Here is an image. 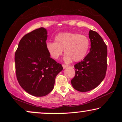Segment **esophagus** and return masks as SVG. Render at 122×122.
<instances>
[{"mask_svg": "<svg viewBox=\"0 0 122 122\" xmlns=\"http://www.w3.org/2000/svg\"><path fill=\"white\" fill-rule=\"evenodd\" d=\"M62 67L64 69H65V68H66V67H68V66H67L66 65H65V64H62Z\"/></svg>", "mask_w": 122, "mask_h": 122, "instance_id": "34e87169", "label": "esophagus"}]
</instances>
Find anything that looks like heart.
I'll return each mask as SVG.
<instances>
[{
	"label": "heart",
	"instance_id": "heart-1",
	"mask_svg": "<svg viewBox=\"0 0 122 122\" xmlns=\"http://www.w3.org/2000/svg\"><path fill=\"white\" fill-rule=\"evenodd\" d=\"M56 42H48L46 45L49 55L53 59L57 60L64 50L65 56L64 60L66 62H79L87 55L90 41L84 36L77 33H61L56 36Z\"/></svg>",
	"mask_w": 122,
	"mask_h": 122
}]
</instances>
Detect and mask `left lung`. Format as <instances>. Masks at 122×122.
<instances>
[{
    "mask_svg": "<svg viewBox=\"0 0 122 122\" xmlns=\"http://www.w3.org/2000/svg\"><path fill=\"white\" fill-rule=\"evenodd\" d=\"M90 51L75 65V76L71 80L73 87L78 91L92 90L101 83L106 76L107 68V47L97 32L91 30Z\"/></svg>",
    "mask_w": 122,
    "mask_h": 122,
    "instance_id": "8db88e82",
    "label": "left lung"
}]
</instances>
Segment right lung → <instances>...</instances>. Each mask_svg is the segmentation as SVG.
<instances>
[{"label": "right lung", "instance_id": "obj_1", "mask_svg": "<svg viewBox=\"0 0 122 122\" xmlns=\"http://www.w3.org/2000/svg\"><path fill=\"white\" fill-rule=\"evenodd\" d=\"M47 32L41 27L22 37L15 51L16 78L26 92L44 96L53 90L56 76L63 69L61 64L50 57L46 49Z\"/></svg>", "mask_w": 122, "mask_h": 122}]
</instances>
